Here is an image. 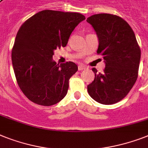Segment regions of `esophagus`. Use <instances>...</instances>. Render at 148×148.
<instances>
[{
	"mask_svg": "<svg viewBox=\"0 0 148 148\" xmlns=\"http://www.w3.org/2000/svg\"><path fill=\"white\" fill-rule=\"evenodd\" d=\"M86 69V66L82 65V64H80V65H78V70L79 71H82Z\"/></svg>",
	"mask_w": 148,
	"mask_h": 148,
	"instance_id": "1",
	"label": "esophagus"
}]
</instances>
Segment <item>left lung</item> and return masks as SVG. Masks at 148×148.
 I'll return each mask as SVG.
<instances>
[{
	"label": "left lung",
	"instance_id": "left-lung-1",
	"mask_svg": "<svg viewBox=\"0 0 148 148\" xmlns=\"http://www.w3.org/2000/svg\"><path fill=\"white\" fill-rule=\"evenodd\" d=\"M99 39L97 54L103 55V73L93 68L94 80L87 86L89 95L98 103L114 104L128 95L138 75L140 49L134 31L119 16L94 14L87 18Z\"/></svg>",
	"mask_w": 148,
	"mask_h": 148
}]
</instances>
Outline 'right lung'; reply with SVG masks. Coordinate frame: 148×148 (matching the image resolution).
I'll return each mask as SVG.
<instances>
[{"label":"right lung","mask_w":148,"mask_h":148,"mask_svg":"<svg viewBox=\"0 0 148 148\" xmlns=\"http://www.w3.org/2000/svg\"><path fill=\"white\" fill-rule=\"evenodd\" d=\"M83 14L45 10L26 20L19 29L12 49L14 74L23 94L38 105L49 106L68 93L71 77L77 71L72 62L52 61L54 50L65 47Z\"/></svg>","instance_id":"1"}]
</instances>
